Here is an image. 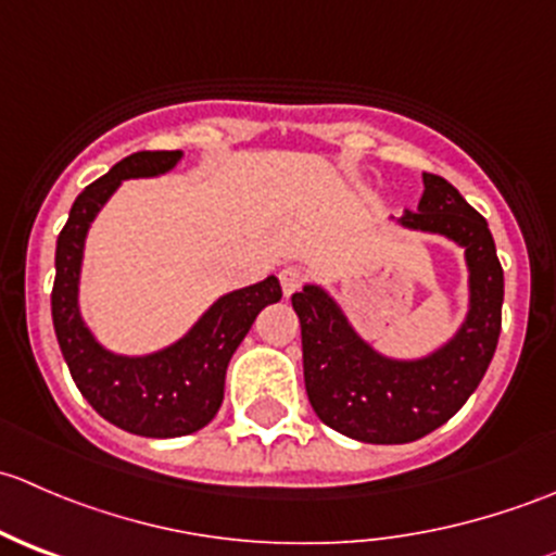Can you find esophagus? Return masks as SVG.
I'll list each match as a JSON object with an SVG mask.
<instances>
[{
	"instance_id": "esophagus-1",
	"label": "esophagus",
	"mask_w": 556,
	"mask_h": 556,
	"mask_svg": "<svg viewBox=\"0 0 556 556\" xmlns=\"http://www.w3.org/2000/svg\"><path fill=\"white\" fill-rule=\"evenodd\" d=\"M279 282H282V293L290 299V295H293L295 290L304 285V274H301V268L288 266V268H282V271H279Z\"/></svg>"
}]
</instances>
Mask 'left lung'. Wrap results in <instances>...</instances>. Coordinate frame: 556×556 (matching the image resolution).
Returning <instances> with one entry per match:
<instances>
[{
  "instance_id": "left-lung-1",
  "label": "left lung",
  "mask_w": 556,
  "mask_h": 556,
  "mask_svg": "<svg viewBox=\"0 0 556 556\" xmlns=\"http://www.w3.org/2000/svg\"><path fill=\"white\" fill-rule=\"evenodd\" d=\"M422 182L417 212L397 226L450 239L468 266V312L444 344L422 357L384 355L323 285L293 295L314 414L363 444H408L441 428L484 379L501 336L503 268L486 220L439 174H422Z\"/></svg>"
}]
</instances>
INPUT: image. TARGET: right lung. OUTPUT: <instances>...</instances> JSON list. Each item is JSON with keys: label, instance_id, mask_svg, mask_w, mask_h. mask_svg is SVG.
<instances>
[{"label": "right lung", "instance_id": "right-lung-1", "mask_svg": "<svg viewBox=\"0 0 556 556\" xmlns=\"http://www.w3.org/2000/svg\"><path fill=\"white\" fill-rule=\"evenodd\" d=\"M182 155V150H142L123 159L77 195L55 242L50 309L61 355L77 390L106 422L144 439H177L215 419L233 352L257 314L282 299L274 274L250 288L231 290L201 314L188 333L148 355H117L88 328L80 312V274L91 223L123 179L161 177Z\"/></svg>", "mask_w": 556, "mask_h": 556}]
</instances>
